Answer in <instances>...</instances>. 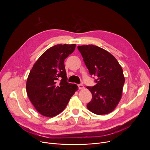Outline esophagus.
Listing matches in <instances>:
<instances>
[{
  "instance_id": "obj_1",
  "label": "esophagus",
  "mask_w": 150,
  "mask_h": 150,
  "mask_svg": "<svg viewBox=\"0 0 150 150\" xmlns=\"http://www.w3.org/2000/svg\"><path fill=\"white\" fill-rule=\"evenodd\" d=\"M78 89H83L84 88V86L81 84H78Z\"/></svg>"
}]
</instances>
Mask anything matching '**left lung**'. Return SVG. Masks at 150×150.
I'll return each instance as SVG.
<instances>
[{
    "mask_svg": "<svg viewBox=\"0 0 150 150\" xmlns=\"http://www.w3.org/2000/svg\"><path fill=\"white\" fill-rule=\"evenodd\" d=\"M78 49L90 75L96 76V84L86 87L92 96L88 109L97 115L110 113L122 97L125 83L122 67L113 55L98 46L78 45Z\"/></svg>",
    "mask_w": 150,
    "mask_h": 150,
    "instance_id": "1",
    "label": "left lung"
}]
</instances>
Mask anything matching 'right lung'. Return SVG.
<instances>
[{
    "mask_svg": "<svg viewBox=\"0 0 150 150\" xmlns=\"http://www.w3.org/2000/svg\"><path fill=\"white\" fill-rule=\"evenodd\" d=\"M75 44H58L47 49L30 70L26 89L37 111L53 117L65 109L78 86L67 82L64 59L75 50Z\"/></svg>",
    "mask_w": 150,
    "mask_h": 150,
    "instance_id": "right-lung-1",
    "label": "right lung"
}]
</instances>
